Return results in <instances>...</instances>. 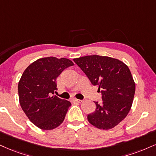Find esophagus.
<instances>
[{
	"label": "esophagus",
	"mask_w": 156,
	"mask_h": 156,
	"mask_svg": "<svg viewBox=\"0 0 156 156\" xmlns=\"http://www.w3.org/2000/svg\"><path fill=\"white\" fill-rule=\"evenodd\" d=\"M72 101L73 102H76V103H81V102L82 101V100H79V99H76V98H73Z\"/></svg>",
	"instance_id": "34e87169"
}]
</instances>
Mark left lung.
<instances>
[{
	"label": "left lung",
	"mask_w": 156,
	"mask_h": 156,
	"mask_svg": "<svg viewBox=\"0 0 156 156\" xmlns=\"http://www.w3.org/2000/svg\"><path fill=\"white\" fill-rule=\"evenodd\" d=\"M73 60L102 95L103 102L95 101L88 122L100 129L113 128L127 116L133 102L135 84L129 69L118 59L98 55Z\"/></svg>",
	"instance_id": "8db88e82"
}]
</instances>
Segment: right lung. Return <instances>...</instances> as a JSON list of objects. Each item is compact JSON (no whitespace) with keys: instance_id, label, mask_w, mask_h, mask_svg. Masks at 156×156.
I'll return each mask as SVG.
<instances>
[{"instance_id":"add662e5","label":"right lung","mask_w":156,"mask_h":156,"mask_svg":"<svg viewBox=\"0 0 156 156\" xmlns=\"http://www.w3.org/2000/svg\"><path fill=\"white\" fill-rule=\"evenodd\" d=\"M69 59L40 58L25 69L18 84L19 103L25 114L42 129L56 128L64 120L71 103L54 94L56 79L65 69L73 66Z\"/></svg>"}]
</instances>
